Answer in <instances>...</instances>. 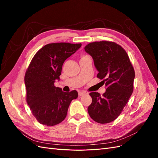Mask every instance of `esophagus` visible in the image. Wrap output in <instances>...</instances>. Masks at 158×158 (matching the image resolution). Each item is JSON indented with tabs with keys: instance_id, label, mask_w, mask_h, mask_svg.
<instances>
[{
	"instance_id": "esophagus-1",
	"label": "esophagus",
	"mask_w": 158,
	"mask_h": 158,
	"mask_svg": "<svg viewBox=\"0 0 158 158\" xmlns=\"http://www.w3.org/2000/svg\"><path fill=\"white\" fill-rule=\"evenodd\" d=\"M85 94H86V92H84V91H81V92H78V95H80V96H82V95H85Z\"/></svg>"
}]
</instances>
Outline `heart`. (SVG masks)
Returning a JSON list of instances; mask_svg holds the SVG:
<instances>
[{"label":"heart","instance_id":"1","mask_svg":"<svg viewBox=\"0 0 158 158\" xmlns=\"http://www.w3.org/2000/svg\"><path fill=\"white\" fill-rule=\"evenodd\" d=\"M82 57H84V56H82Z\"/></svg>","mask_w":158,"mask_h":158}]
</instances>
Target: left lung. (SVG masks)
I'll return each mask as SVG.
<instances>
[{"label": "left lung", "mask_w": 158, "mask_h": 158, "mask_svg": "<svg viewBox=\"0 0 158 158\" xmlns=\"http://www.w3.org/2000/svg\"><path fill=\"white\" fill-rule=\"evenodd\" d=\"M92 56L98 71L97 77L103 80L106 92L102 96L91 92L92 102L88 108L90 117L105 124L113 121L125 107L133 92L135 73L125 50L114 42L90 43L84 47Z\"/></svg>", "instance_id": "left-lung-1"}]
</instances>
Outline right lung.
<instances>
[{"label": "right lung", "mask_w": 158, "mask_h": 158, "mask_svg": "<svg viewBox=\"0 0 158 158\" xmlns=\"http://www.w3.org/2000/svg\"><path fill=\"white\" fill-rule=\"evenodd\" d=\"M81 44L53 43L43 47L33 57L26 72V101L33 116L42 125L54 126L66 118L76 90L63 92L55 86L64 60L80 48Z\"/></svg>", "instance_id": "right-lung-1"}]
</instances>
